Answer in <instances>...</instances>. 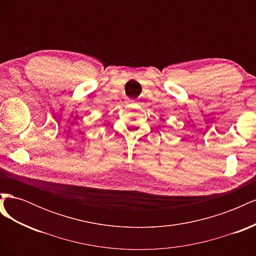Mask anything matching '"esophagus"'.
I'll return each mask as SVG.
<instances>
[{"label":"esophagus","mask_w":256,"mask_h":256,"mask_svg":"<svg viewBox=\"0 0 256 256\" xmlns=\"http://www.w3.org/2000/svg\"><path fill=\"white\" fill-rule=\"evenodd\" d=\"M128 104H136V100H134V99H128Z\"/></svg>","instance_id":"obj_1"}]
</instances>
